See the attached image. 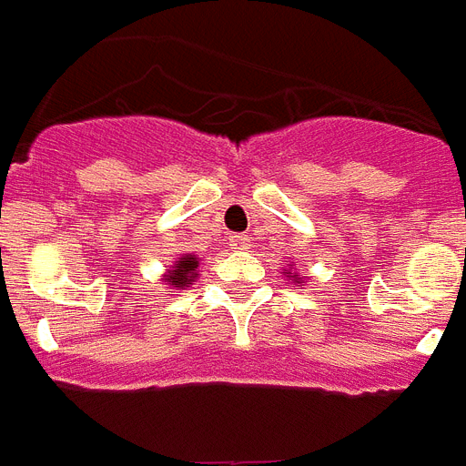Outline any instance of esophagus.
Returning a JSON list of instances; mask_svg holds the SVG:
<instances>
[{"instance_id":"1","label":"esophagus","mask_w":466,"mask_h":466,"mask_svg":"<svg viewBox=\"0 0 466 466\" xmlns=\"http://www.w3.org/2000/svg\"><path fill=\"white\" fill-rule=\"evenodd\" d=\"M230 249H236V252L249 249V238H247V236H230Z\"/></svg>"}]
</instances>
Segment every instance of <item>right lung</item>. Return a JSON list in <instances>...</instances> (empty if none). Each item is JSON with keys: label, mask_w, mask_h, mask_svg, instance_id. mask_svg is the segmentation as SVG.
Masks as SVG:
<instances>
[{"label": "right lung", "mask_w": 466, "mask_h": 466, "mask_svg": "<svg viewBox=\"0 0 466 466\" xmlns=\"http://www.w3.org/2000/svg\"><path fill=\"white\" fill-rule=\"evenodd\" d=\"M196 266H198V258L196 257H184L182 261L177 263L175 270H170V275H167V282L170 284H177V287H188V284L193 282V278H196Z\"/></svg>", "instance_id": "right-lung-1"}]
</instances>
